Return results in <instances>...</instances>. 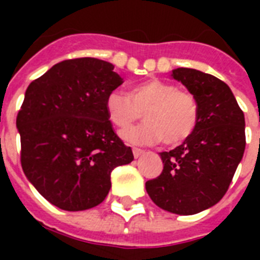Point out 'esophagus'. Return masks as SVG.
I'll return each instance as SVG.
<instances>
[{
  "instance_id": "34e87169",
  "label": "esophagus",
  "mask_w": 260,
  "mask_h": 260,
  "mask_svg": "<svg viewBox=\"0 0 260 260\" xmlns=\"http://www.w3.org/2000/svg\"><path fill=\"white\" fill-rule=\"evenodd\" d=\"M132 152H134L135 158H139V156H142V155L144 154V150H140V148H134V150H132Z\"/></svg>"
}]
</instances>
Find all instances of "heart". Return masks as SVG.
I'll list each match as a JSON object with an SVG mask.
<instances>
[{"mask_svg":"<svg viewBox=\"0 0 260 260\" xmlns=\"http://www.w3.org/2000/svg\"><path fill=\"white\" fill-rule=\"evenodd\" d=\"M109 121L125 129L144 116L146 122L121 134L134 144L163 142L177 146L193 135L198 122V102L193 94L160 79H148L129 89L126 95L112 91L105 100Z\"/></svg>","mask_w":260,"mask_h":260,"instance_id":"heart-1","label":"heart"}]
</instances>
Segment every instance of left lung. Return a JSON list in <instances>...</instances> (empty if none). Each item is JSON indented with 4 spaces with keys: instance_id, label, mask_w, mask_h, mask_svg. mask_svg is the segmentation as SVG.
Masks as SVG:
<instances>
[{
    "instance_id": "8db88e82",
    "label": "left lung",
    "mask_w": 260,
    "mask_h": 260,
    "mask_svg": "<svg viewBox=\"0 0 260 260\" xmlns=\"http://www.w3.org/2000/svg\"><path fill=\"white\" fill-rule=\"evenodd\" d=\"M171 77L197 100L198 122L181 146L160 152L163 171L146 182V190L159 208L189 216L216 205L226 193L246 148V121L221 79L185 67Z\"/></svg>"
}]
</instances>
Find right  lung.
Here are the masks:
<instances>
[{
  "label": "right lung",
  "mask_w": 260,
  "mask_h": 260,
  "mask_svg": "<svg viewBox=\"0 0 260 260\" xmlns=\"http://www.w3.org/2000/svg\"><path fill=\"white\" fill-rule=\"evenodd\" d=\"M113 69L95 58L56 63L30 82L18 110L24 174L63 210L101 204L113 169L134 160L106 114L108 94L124 82Z\"/></svg>",
  "instance_id": "obj_1"
}]
</instances>
